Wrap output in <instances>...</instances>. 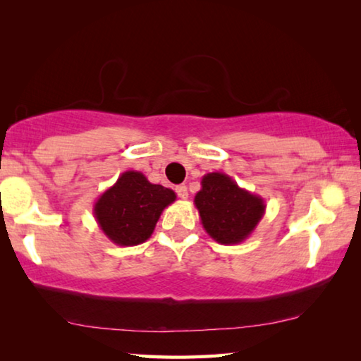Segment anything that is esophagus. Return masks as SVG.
Segmentation results:
<instances>
[{"instance_id": "esophagus-1", "label": "esophagus", "mask_w": 361, "mask_h": 361, "mask_svg": "<svg viewBox=\"0 0 361 361\" xmlns=\"http://www.w3.org/2000/svg\"><path fill=\"white\" fill-rule=\"evenodd\" d=\"M176 194H178V197L180 199H183V200H185V199H188V188L185 186V185H180V186H176Z\"/></svg>"}]
</instances>
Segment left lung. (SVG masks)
Segmentation results:
<instances>
[{"instance_id": "8db88e82", "label": "left lung", "mask_w": 361, "mask_h": 361, "mask_svg": "<svg viewBox=\"0 0 361 361\" xmlns=\"http://www.w3.org/2000/svg\"><path fill=\"white\" fill-rule=\"evenodd\" d=\"M200 185L194 205L207 234L223 245L247 240L264 216V199L240 188L221 172L204 175Z\"/></svg>"}]
</instances>
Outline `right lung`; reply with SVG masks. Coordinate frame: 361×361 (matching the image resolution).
<instances>
[{
    "label": "right lung",
    "mask_w": 361,
    "mask_h": 361,
    "mask_svg": "<svg viewBox=\"0 0 361 361\" xmlns=\"http://www.w3.org/2000/svg\"><path fill=\"white\" fill-rule=\"evenodd\" d=\"M172 189L152 185L137 170H127L94 204L97 224L119 247H133L151 237L166 207L173 204Z\"/></svg>",
    "instance_id": "obj_1"
}]
</instances>
